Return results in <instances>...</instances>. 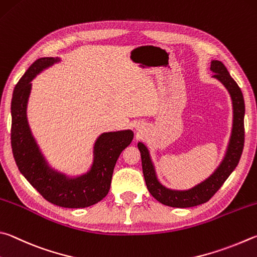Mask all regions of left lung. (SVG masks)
<instances>
[{
    "instance_id": "obj_1",
    "label": "left lung",
    "mask_w": 257,
    "mask_h": 257,
    "mask_svg": "<svg viewBox=\"0 0 257 257\" xmlns=\"http://www.w3.org/2000/svg\"><path fill=\"white\" fill-rule=\"evenodd\" d=\"M211 70L215 73V78L221 81V83L230 93L233 107V126L230 143H229L226 158L222 161V164L220 165L217 172L209 179H206L205 182L192 188L190 191L167 190L163 185H160V183L156 177L154 166H152L147 148L142 143L138 145L141 154L143 176H145L148 190H149L150 194L157 201H159L160 203L165 205L173 206V208H191V206H195L208 202L218 192L219 188L223 185V183L226 182L229 175L232 173V170L236 168V166L239 163L242 149H244L245 102L241 90L238 87L236 81L231 78L226 66L221 62H211Z\"/></svg>"
}]
</instances>
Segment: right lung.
Here are the masks:
<instances>
[{"label": "right lung", "mask_w": 257, "mask_h": 257, "mask_svg": "<svg viewBox=\"0 0 257 257\" xmlns=\"http://www.w3.org/2000/svg\"><path fill=\"white\" fill-rule=\"evenodd\" d=\"M58 58H39L30 65L13 90L11 101V147L20 173L45 200L62 208H87L98 203L110 188L112 172L120 152L133 140L132 131L105 133L94 146V163L90 172L76 179H66L51 173L31 137L26 108L30 81Z\"/></svg>", "instance_id": "add662e5"}]
</instances>
